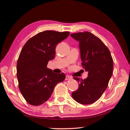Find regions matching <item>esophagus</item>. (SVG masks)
Listing matches in <instances>:
<instances>
[{
  "mask_svg": "<svg viewBox=\"0 0 130 130\" xmlns=\"http://www.w3.org/2000/svg\"><path fill=\"white\" fill-rule=\"evenodd\" d=\"M72 77H70L69 76H67L65 77V80H71Z\"/></svg>",
  "mask_w": 130,
  "mask_h": 130,
  "instance_id": "34e87169",
  "label": "esophagus"
}]
</instances>
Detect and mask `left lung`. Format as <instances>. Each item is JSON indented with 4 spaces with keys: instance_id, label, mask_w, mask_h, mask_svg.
Segmentation results:
<instances>
[{
    "instance_id": "8db88e82",
    "label": "left lung",
    "mask_w": 130,
    "mask_h": 130,
    "mask_svg": "<svg viewBox=\"0 0 130 130\" xmlns=\"http://www.w3.org/2000/svg\"><path fill=\"white\" fill-rule=\"evenodd\" d=\"M70 36L79 42L81 65L88 72L84 80L74 77L79 86L72 92V98L81 104H92L107 89L112 74L113 59L105 44L91 32H77Z\"/></svg>"
}]
</instances>
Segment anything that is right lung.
Listing matches in <instances>:
<instances>
[{
    "label": "right lung",
    "instance_id": "obj_1",
    "mask_svg": "<svg viewBox=\"0 0 130 130\" xmlns=\"http://www.w3.org/2000/svg\"><path fill=\"white\" fill-rule=\"evenodd\" d=\"M69 32L46 30L28 39L19 54L17 65L19 88L28 104L39 105L50 98L55 86L65 74L54 73L47 65L54 58L56 47Z\"/></svg>",
    "mask_w": 130,
    "mask_h": 130
}]
</instances>
